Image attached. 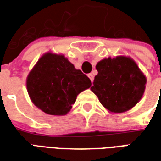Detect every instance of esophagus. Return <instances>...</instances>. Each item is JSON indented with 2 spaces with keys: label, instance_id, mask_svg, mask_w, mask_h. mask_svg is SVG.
<instances>
[{
  "label": "esophagus",
  "instance_id": "obj_1",
  "mask_svg": "<svg viewBox=\"0 0 161 161\" xmlns=\"http://www.w3.org/2000/svg\"><path fill=\"white\" fill-rule=\"evenodd\" d=\"M88 77H89V78L91 79V83H92V82H93V80H94V76H93V74H91V73L88 74Z\"/></svg>",
  "mask_w": 161,
  "mask_h": 161
}]
</instances>
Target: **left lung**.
<instances>
[{"label":"left lung","instance_id":"obj_1","mask_svg":"<svg viewBox=\"0 0 161 161\" xmlns=\"http://www.w3.org/2000/svg\"><path fill=\"white\" fill-rule=\"evenodd\" d=\"M91 91L110 113H123L142 99L147 77L130 57H110L99 61Z\"/></svg>","mask_w":161,"mask_h":161}]
</instances>
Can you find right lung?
I'll return each instance as SVG.
<instances>
[{"mask_svg":"<svg viewBox=\"0 0 161 161\" xmlns=\"http://www.w3.org/2000/svg\"><path fill=\"white\" fill-rule=\"evenodd\" d=\"M91 86L90 78L63 54L52 52L40 57L26 77L31 101L46 114L64 115L77 95Z\"/></svg>","mask_w":161,"mask_h":161,"instance_id":"right-lung-1","label":"right lung"}]
</instances>
